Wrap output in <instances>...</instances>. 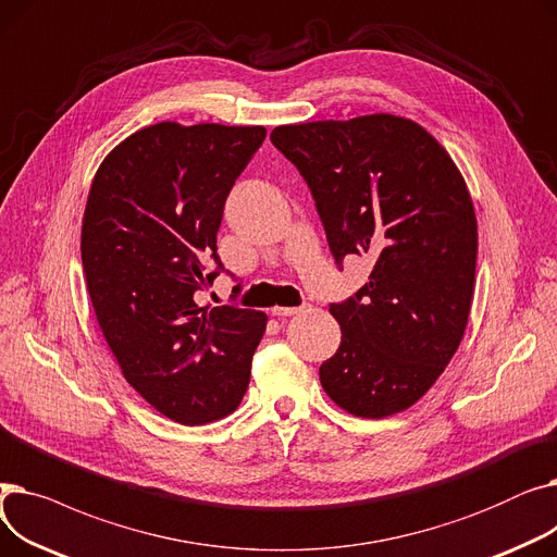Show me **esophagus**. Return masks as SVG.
I'll use <instances>...</instances> for the list:
<instances>
[{"label":"esophagus","mask_w":557,"mask_h":557,"mask_svg":"<svg viewBox=\"0 0 557 557\" xmlns=\"http://www.w3.org/2000/svg\"><path fill=\"white\" fill-rule=\"evenodd\" d=\"M271 311H273V315L284 318V315H296V313L305 311V307H273Z\"/></svg>","instance_id":"1"}]
</instances>
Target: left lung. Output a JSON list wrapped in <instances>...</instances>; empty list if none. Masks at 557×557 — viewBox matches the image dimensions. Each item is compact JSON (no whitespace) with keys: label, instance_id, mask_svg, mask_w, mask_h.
Returning a JSON list of instances; mask_svg holds the SVG:
<instances>
[{"label":"left lung","instance_id":"8db88e82","mask_svg":"<svg viewBox=\"0 0 557 557\" xmlns=\"http://www.w3.org/2000/svg\"><path fill=\"white\" fill-rule=\"evenodd\" d=\"M271 141L309 185L338 267L372 261L370 282L330 305L343 336L320 384L357 418L406 411L470 318L479 232L462 175L420 124L384 112L277 126Z\"/></svg>","mask_w":557,"mask_h":557}]
</instances>
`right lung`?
Segmentation results:
<instances>
[{
    "mask_svg": "<svg viewBox=\"0 0 557 557\" xmlns=\"http://www.w3.org/2000/svg\"><path fill=\"white\" fill-rule=\"evenodd\" d=\"M267 128L175 122L126 137L87 196L81 259L99 327L126 382L164 418H225L250 382L267 313L200 307L223 263L225 198Z\"/></svg>",
    "mask_w": 557,
    "mask_h": 557,
    "instance_id": "1",
    "label": "right lung"
}]
</instances>
